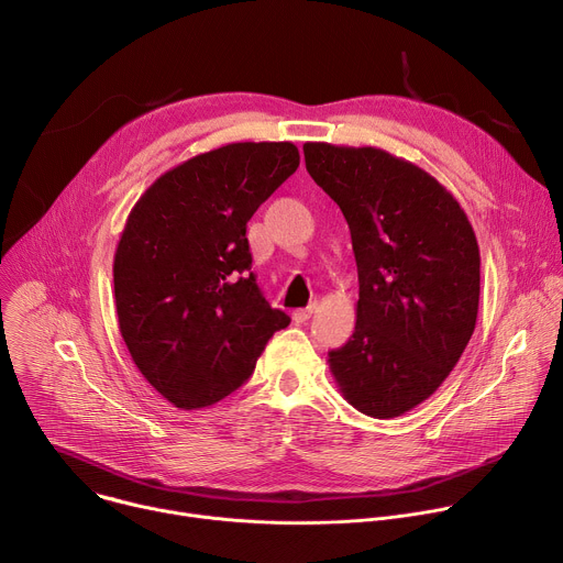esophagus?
I'll list each match as a JSON object with an SVG mask.
<instances>
[{
	"instance_id": "34e87169",
	"label": "esophagus",
	"mask_w": 563,
	"mask_h": 563,
	"mask_svg": "<svg viewBox=\"0 0 563 563\" xmlns=\"http://www.w3.org/2000/svg\"><path fill=\"white\" fill-rule=\"evenodd\" d=\"M313 311H316V305H307V307H302V309H296V311H294V320H296V323H305V320L311 318Z\"/></svg>"
}]
</instances>
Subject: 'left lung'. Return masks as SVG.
<instances>
[{"label":"left lung","instance_id":"left-lung-1","mask_svg":"<svg viewBox=\"0 0 563 563\" xmlns=\"http://www.w3.org/2000/svg\"><path fill=\"white\" fill-rule=\"evenodd\" d=\"M302 151L350 224L358 267L356 328L330 369L358 412L400 417L437 391L474 332L476 235L454 196L404 157L328 142Z\"/></svg>","mask_w":563,"mask_h":563}]
</instances>
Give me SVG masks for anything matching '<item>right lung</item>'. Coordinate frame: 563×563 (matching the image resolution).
<instances>
[{
    "instance_id": "add662e5",
    "label": "right lung",
    "mask_w": 563,
    "mask_h": 563,
    "mask_svg": "<svg viewBox=\"0 0 563 563\" xmlns=\"http://www.w3.org/2000/svg\"><path fill=\"white\" fill-rule=\"evenodd\" d=\"M291 142H235L159 176L113 261L122 339L142 376L183 410L243 385L289 316L252 272L247 222L298 169Z\"/></svg>"
}]
</instances>
